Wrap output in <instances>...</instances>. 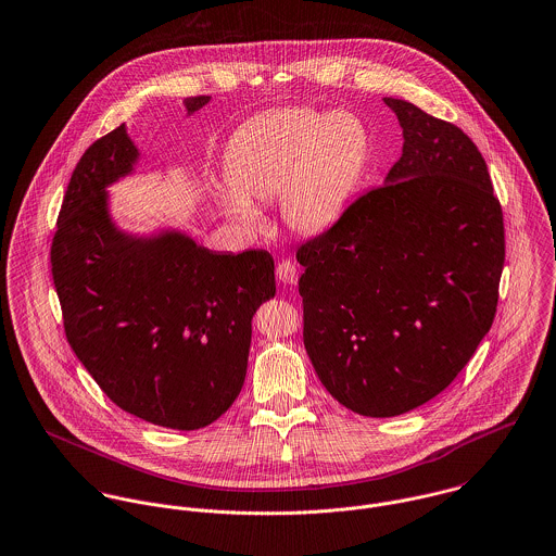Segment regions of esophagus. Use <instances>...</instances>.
<instances>
[{"mask_svg":"<svg viewBox=\"0 0 556 556\" xmlns=\"http://www.w3.org/2000/svg\"><path fill=\"white\" fill-rule=\"evenodd\" d=\"M276 276L285 285H295L298 282V265L293 261H289V258H282L276 265Z\"/></svg>","mask_w":556,"mask_h":556,"instance_id":"1","label":"esophagus"}]
</instances>
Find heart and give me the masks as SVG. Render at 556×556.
Returning <instances> with one entry per match:
<instances>
[{
  "instance_id": "b5f03b06",
  "label": "heart",
  "mask_w": 556,
  "mask_h": 556,
  "mask_svg": "<svg viewBox=\"0 0 556 556\" xmlns=\"http://www.w3.org/2000/svg\"><path fill=\"white\" fill-rule=\"evenodd\" d=\"M367 159L369 134L353 112L274 110L233 138L225 161L229 187L218 191V200L238 220L253 225V202L280 195L289 229L320 233L346 210Z\"/></svg>"
}]
</instances>
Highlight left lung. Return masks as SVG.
<instances>
[{
    "label": "left lung",
    "instance_id": "8db88e82",
    "mask_svg": "<svg viewBox=\"0 0 556 556\" xmlns=\"http://www.w3.org/2000/svg\"><path fill=\"white\" fill-rule=\"evenodd\" d=\"M384 103L404 129L387 185L298 249L305 353L333 400L374 418L455 380L493 325L505 261L478 147L409 101Z\"/></svg>",
    "mask_w": 556,
    "mask_h": 556
}]
</instances>
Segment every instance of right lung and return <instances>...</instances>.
I'll use <instances>...</instances> for the list:
<instances>
[{
	"instance_id": "obj_1",
	"label": "right lung",
	"mask_w": 556,
	"mask_h": 556,
	"mask_svg": "<svg viewBox=\"0 0 556 556\" xmlns=\"http://www.w3.org/2000/svg\"><path fill=\"white\" fill-rule=\"evenodd\" d=\"M207 101L185 105L195 112ZM136 156L121 125L76 163L52 236V282L65 338L108 400L152 425L195 431L242 391L254 309L276 293L274 258L210 253L178 233H118L103 187Z\"/></svg>"
}]
</instances>
